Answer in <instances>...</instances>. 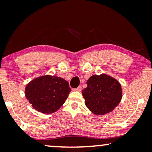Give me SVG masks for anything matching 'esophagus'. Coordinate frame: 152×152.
Returning <instances> with one entry per match:
<instances>
[{"label":"esophagus","instance_id":"1","mask_svg":"<svg viewBox=\"0 0 152 152\" xmlns=\"http://www.w3.org/2000/svg\"><path fill=\"white\" fill-rule=\"evenodd\" d=\"M72 91H77V92H80V91H82V86H78L77 88H73V89H72Z\"/></svg>","mask_w":152,"mask_h":152}]
</instances>
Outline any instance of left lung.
I'll use <instances>...</instances> for the list:
<instances>
[{
	"label": "left lung",
	"instance_id": "8db88e82",
	"mask_svg": "<svg viewBox=\"0 0 152 152\" xmlns=\"http://www.w3.org/2000/svg\"><path fill=\"white\" fill-rule=\"evenodd\" d=\"M82 91L85 104L95 115H104L113 111L122 99L121 85L105 74L91 76Z\"/></svg>",
	"mask_w": 152,
	"mask_h": 152
}]
</instances>
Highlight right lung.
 I'll use <instances>...</instances> for the list:
<instances>
[{
    "label": "right lung",
    "instance_id": "1",
    "mask_svg": "<svg viewBox=\"0 0 152 152\" xmlns=\"http://www.w3.org/2000/svg\"><path fill=\"white\" fill-rule=\"evenodd\" d=\"M71 89L67 81L56 76L36 78L26 88V96L32 107L43 113L57 111L69 95Z\"/></svg>",
    "mask_w": 152,
    "mask_h": 152
}]
</instances>
